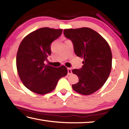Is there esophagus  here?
Here are the masks:
<instances>
[{
	"instance_id": "obj_1",
	"label": "esophagus",
	"mask_w": 129,
	"mask_h": 129,
	"mask_svg": "<svg viewBox=\"0 0 129 129\" xmlns=\"http://www.w3.org/2000/svg\"><path fill=\"white\" fill-rule=\"evenodd\" d=\"M72 69L71 68H68V75H71V74H72Z\"/></svg>"
}]
</instances>
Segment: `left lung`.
I'll return each mask as SVG.
<instances>
[{
  "label": "left lung",
  "instance_id": "obj_1",
  "mask_svg": "<svg viewBox=\"0 0 129 129\" xmlns=\"http://www.w3.org/2000/svg\"><path fill=\"white\" fill-rule=\"evenodd\" d=\"M64 34L72 41L76 55L84 59L81 68L72 70L79 79L72 88L81 94H91L104 85L110 75L112 54L109 44L89 28L65 29Z\"/></svg>",
  "mask_w": 129,
  "mask_h": 129
}]
</instances>
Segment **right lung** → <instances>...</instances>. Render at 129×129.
<instances>
[{
	"label": "right lung",
	"mask_w": 129,
	"mask_h": 129,
	"mask_svg": "<svg viewBox=\"0 0 129 129\" xmlns=\"http://www.w3.org/2000/svg\"><path fill=\"white\" fill-rule=\"evenodd\" d=\"M62 32V29L41 28L26 36L19 45L16 55L17 73L24 85L34 93L51 92L60 78L67 75L64 65L56 68L44 64L51 54V43Z\"/></svg>",
	"instance_id": "right-lung-1"
}]
</instances>
